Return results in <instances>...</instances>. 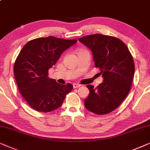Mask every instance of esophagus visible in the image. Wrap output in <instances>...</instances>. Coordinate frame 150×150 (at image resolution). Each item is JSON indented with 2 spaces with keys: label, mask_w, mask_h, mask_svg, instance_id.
I'll return each instance as SVG.
<instances>
[{
  "label": "esophagus",
  "mask_w": 150,
  "mask_h": 150,
  "mask_svg": "<svg viewBox=\"0 0 150 150\" xmlns=\"http://www.w3.org/2000/svg\"><path fill=\"white\" fill-rule=\"evenodd\" d=\"M74 88H79L81 86L80 84H78V83H73V84Z\"/></svg>",
  "instance_id": "1"
}]
</instances>
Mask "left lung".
<instances>
[{"mask_svg":"<svg viewBox=\"0 0 150 150\" xmlns=\"http://www.w3.org/2000/svg\"><path fill=\"white\" fill-rule=\"evenodd\" d=\"M79 41L92 51L95 67L100 69L103 79L96 88L86 86L90 93L84 100L85 107L99 115L111 112L130 91L134 74L133 57L127 46L117 38L97 33Z\"/></svg>","mask_w":150,"mask_h":150,"instance_id":"1","label":"left lung"}]
</instances>
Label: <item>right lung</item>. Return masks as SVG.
Segmentation results:
<instances>
[{"instance_id": "obj_1", "label": "right lung", "mask_w": 150, "mask_h": 150, "mask_svg": "<svg viewBox=\"0 0 150 150\" xmlns=\"http://www.w3.org/2000/svg\"><path fill=\"white\" fill-rule=\"evenodd\" d=\"M77 40L49 36L28 42L16 58L13 67L20 93L35 110L49 112L59 108L73 85L60 84L49 79L48 71L62 53L75 45Z\"/></svg>"}]
</instances>
